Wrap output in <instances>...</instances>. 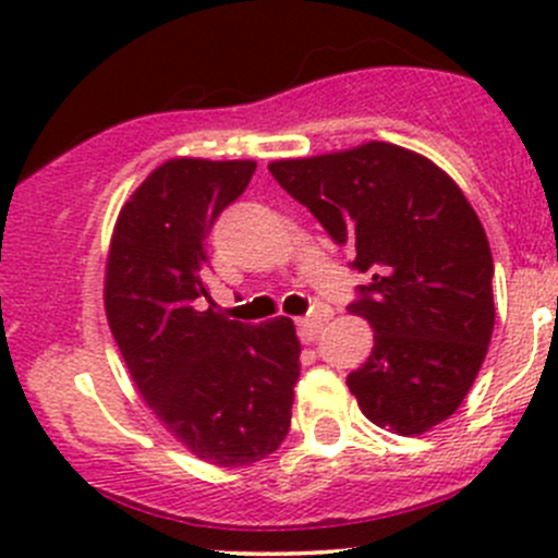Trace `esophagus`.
<instances>
[{
	"label": "esophagus",
	"instance_id": "esophagus-1",
	"mask_svg": "<svg viewBox=\"0 0 558 558\" xmlns=\"http://www.w3.org/2000/svg\"><path fill=\"white\" fill-rule=\"evenodd\" d=\"M326 320H329V311H326V307H318V311H313L311 315H305V318L296 320V326H300L302 337L315 340V337H318V331L324 329Z\"/></svg>",
	"mask_w": 558,
	"mask_h": 558
}]
</instances>
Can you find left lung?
Here are the masks:
<instances>
[{
  "mask_svg": "<svg viewBox=\"0 0 558 558\" xmlns=\"http://www.w3.org/2000/svg\"><path fill=\"white\" fill-rule=\"evenodd\" d=\"M280 189L313 213L367 275L348 311L373 324L348 388L373 424L421 435L456 413L494 331V258L459 185L391 143L272 161Z\"/></svg>",
  "mask_w": 558,
  "mask_h": 558,
  "instance_id": "left-lung-1",
  "label": "left lung"
}]
</instances>
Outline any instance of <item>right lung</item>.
Masks as SVG:
<instances>
[{
	"instance_id": "right-lung-1",
	"label": "right lung",
	"mask_w": 558,
	"mask_h": 558,
	"mask_svg": "<svg viewBox=\"0 0 558 558\" xmlns=\"http://www.w3.org/2000/svg\"><path fill=\"white\" fill-rule=\"evenodd\" d=\"M253 172L167 161L123 205L107 258V320L132 380L191 453L221 466L278 451L302 367L294 320H229L207 289L205 240Z\"/></svg>"
}]
</instances>
